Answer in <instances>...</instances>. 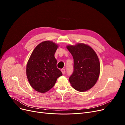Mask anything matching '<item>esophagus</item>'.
I'll list each match as a JSON object with an SVG mask.
<instances>
[{
    "mask_svg": "<svg viewBox=\"0 0 125 125\" xmlns=\"http://www.w3.org/2000/svg\"><path fill=\"white\" fill-rule=\"evenodd\" d=\"M61 71H62V73L63 74L65 73V69H62L61 70Z\"/></svg>",
    "mask_w": 125,
    "mask_h": 125,
    "instance_id": "obj_1",
    "label": "esophagus"
}]
</instances>
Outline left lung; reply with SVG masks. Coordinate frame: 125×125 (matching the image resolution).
Here are the masks:
<instances>
[{
	"mask_svg": "<svg viewBox=\"0 0 125 125\" xmlns=\"http://www.w3.org/2000/svg\"><path fill=\"white\" fill-rule=\"evenodd\" d=\"M73 58V72L69 80L73 88L84 92L96 84L100 73V63L93 49L83 43L66 46Z\"/></svg>",
	"mask_w": 125,
	"mask_h": 125,
	"instance_id": "1",
	"label": "left lung"
}]
</instances>
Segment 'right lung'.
Here are the masks:
<instances>
[{
    "label": "right lung",
    "instance_id": "obj_1",
    "mask_svg": "<svg viewBox=\"0 0 125 125\" xmlns=\"http://www.w3.org/2000/svg\"><path fill=\"white\" fill-rule=\"evenodd\" d=\"M58 45L51 41L37 45L27 62L26 73L30 84L36 91L45 93L55 85L62 73L57 68L55 53Z\"/></svg>",
    "mask_w": 125,
    "mask_h": 125
}]
</instances>
